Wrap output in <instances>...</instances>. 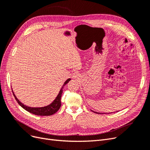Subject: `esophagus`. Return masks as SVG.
I'll return each instance as SVG.
<instances>
[{
    "label": "esophagus",
    "instance_id": "1",
    "mask_svg": "<svg viewBox=\"0 0 150 150\" xmlns=\"http://www.w3.org/2000/svg\"><path fill=\"white\" fill-rule=\"evenodd\" d=\"M79 75L78 72H74L73 75H72V78L74 79H79Z\"/></svg>",
    "mask_w": 150,
    "mask_h": 150
}]
</instances>
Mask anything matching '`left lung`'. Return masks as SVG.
<instances>
[{
	"instance_id": "obj_1",
	"label": "left lung",
	"mask_w": 150,
	"mask_h": 150,
	"mask_svg": "<svg viewBox=\"0 0 150 150\" xmlns=\"http://www.w3.org/2000/svg\"><path fill=\"white\" fill-rule=\"evenodd\" d=\"M94 112V111H93ZM95 113H97V114H99V112H94ZM112 113V112H111ZM100 114H101V113H100ZM108 114H109V113H108Z\"/></svg>"
}]
</instances>
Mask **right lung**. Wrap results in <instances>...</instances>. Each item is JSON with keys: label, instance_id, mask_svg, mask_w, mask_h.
I'll list each match as a JSON object with an SVG mask.
<instances>
[{"label": "right lung", "instance_id": "obj_1", "mask_svg": "<svg viewBox=\"0 0 150 150\" xmlns=\"http://www.w3.org/2000/svg\"><path fill=\"white\" fill-rule=\"evenodd\" d=\"M69 81H71V79L69 78L67 79L64 83V84L62 85V87L61 88L59 93L58 95L57 96V97L56 98V99H54V101L51 103L49 105L44 106V107H40V108H33V107H29L28 106H25V104H22L19 99L17 98V97L16 96L15 94L13 93V91L12 93L13 96L15 97V99H16L17 102L19 103V105L22 108H24L25 110L28 111V112L33 113L34 115H38V116H51L54 113H56L59 110L61 106V96L62 94V89L64 88V86L68 83Z\"/></svg>", "mask_w": 150, "mask_h": 150}]
</instances>
